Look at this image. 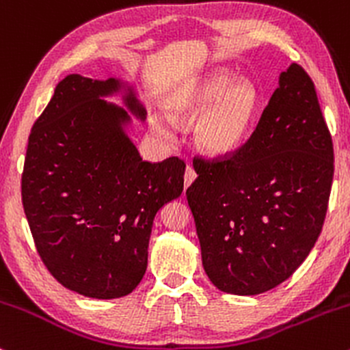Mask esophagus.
<instances>
[{"label":"esophagus","mask_w":350,"mask_h":350,"mask_svg":"<svg viewBox=\"0 0 350 350\" xmlns=\"http://www.w3.org/2000/svg\"><path fill=\"white\" fill-rule=\"evenodd\" d=\"M196 176H198V174H196V170L191 166V164H189V166L186 167V174H184V186H186V187L191 186V184L194 183Z\"/></svg>","instance_id":"esophagus-1"}]
</instances>
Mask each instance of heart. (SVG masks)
<instances>
[{"instance_id": "1", "label": "heart", "mask_w": 350, "mask_h": 350, "mask_svg": "<svg viewBox=\"0 0 350 350\" xmlns=\"http://www.w3.org/2000/svg\"><path fill=\"white\" fill-rule=\"evenodd\" d=\"M230 75L219 72L200 80L172 103V115L192 118L203 111L196 123V139L211 154H226L243 143L250 131L256 110L258 92L245 79L228 83ZM159 133H166L161 123H154Z\"/></svg>"}]
</instances>
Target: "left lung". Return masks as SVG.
<instances>
[{
  "mask_svg": "<svg viewBox=\"0 0 350 350\" xmlns=\"http://www.w3.org/2000/svg\"><path fill=\"white\" fill-rule=\"evenodd\" d=\"M187 187L202 265L220 291L258 295L288 280L323 230L334 148L314 83L281 72L253 133L234 152L194 158Z\"/></svg>",
  "mask_w": 350,
  "mask_h": 350,
  "instance_id": "left-lung-1",
  "label": "left lung"
}]
</instances>
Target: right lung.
Instances as JSON below:
<instances>
[{"label":"right lung","instance_id":"1","mask_svg":"<svg viewBox=\"0 0 350 350\" xmlns=\"http://www.w3.org/2000/svg\"><path fill=\"white\" fill-rule=\"evenodd\" d=\"M116 90L70 74L36 120L21 176L23 207L44 267L62 286L111 299L138 286L156 212L184 189L178 156L143 161L120 123L126 111L100 95ZM133 110H144L128 98Z\"/></svg>","mask_w":350,"mask_h":350}]
</instances>
